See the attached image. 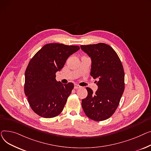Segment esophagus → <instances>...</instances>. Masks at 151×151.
I'll list each match as a JSON object with an SVG mask.
<instances>
[{"instance_id": "1", "label": "esophagus", "mask_w": 151, "mask_h": 151, "mask_svg": "<svg viewBox=\"0 0 151 151\" xmlns=\"http://www.w3.org/2000/svg\"><path fill=\"white\" fill-rule=\"evenodd\" d=\"M81 88V86H80L79 85H78V84H75L74 85V88L75 89H78V88Z\"/></svg>"}]
</instances>
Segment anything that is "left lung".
<instances>
[{"label":"left lung","mask_w":151,"mask_h":151,"mask_svg":"<svg viewBox=\"0 0 151 151\" xmlns=\"http://www.w3.org/2000/svg\"><path fill=\"white\" fill-rule=\"evenodd\" d=\"M81 47L91 58V76L99 78L95 93L86 88L88 96L82 101V108L91 119L104 121L116 111L124 91L123 66L116 52L108 44L98 43Z\"/></svg>","instance_id":"obj_1"}]
</instances>
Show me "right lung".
Masks as SVG:
<instances>
[{"label":"right lung","instance_id":"add662e5","mask_svg":"<svg viewBox=\"0 0 151 151\" xmlns=\"http://www.w3.org/2000/svg\"><path fill=\"white\" fill-rule=\"evenodd\" d=\"M79 49L78 46L47 44L29 61L25 72L24 93L31 109L39 116L54 118L63 111L74 84L57 82L55 73Z\"/></svg>","mask_w":151,"mask_h":151}]
</instances>
